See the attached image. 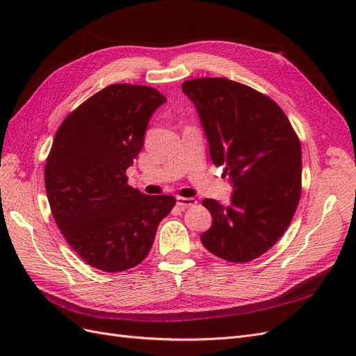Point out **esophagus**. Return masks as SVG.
<instances>
[{
  "instance_id": "34e87169",
  "label": "esophagus",
  "mask_w": 356,
  "mask_h": 356,
  "mask_svg": "<svg viewBox=\"0 0 356 356\" xmlns=\"http://www.w3.org/2000/svg\"><path fill=\"white\" fill-rule=\"evenodd\" d=\"M196 203H197V200L195 197H177V204H178V207H181L182 209L190 208Z\"/></svg>"
}]
</instances>
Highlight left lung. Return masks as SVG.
I'll list each match as a JSON object with an SVG mask.
<instances>
[{
  "label": "left lung",
  "instance_id": "8db88e82",
  "mask_svg": "<svg viewBox=\"0 0 356 356\" xmlns=\"http://www.w3.org/2000/svg\"><path fill=\"white\" fill-rule=\"evenodd\" d=\"M207 134L213 165L233 184L229 207L202 204L212 225L200 236L207 250L230 263L267 252L285 233L301 195V147L288 117L273 99L229 79L182 83Z\"/></svg>",
  "mask_w": 356,
  "mask_h": 356
}]
</instances>
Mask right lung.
Wrapping results in <instances>:
<instances>
[{"instance_id":"obj_1","label":"right lung","mask_w":356,"mask_h":356,"mask_svg":"<svg viewBox=\"0 0 356 356\" xmlns=\"http://www.w3.org/2000/svg\"><path fill=\"white\" fill-rule=\"evenodd\" d=\"M166 102L148 86L110 84L59 126L44 168L60 233L89 266L124 272L148 255L174 196L127 186L126 169L144 145L149 117Z\"/></svg>"}]
</instances>
